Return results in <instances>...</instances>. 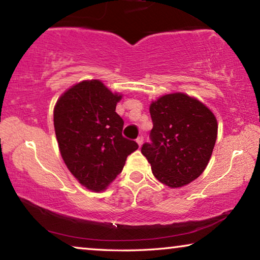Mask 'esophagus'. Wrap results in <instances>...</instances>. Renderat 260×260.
Listing matches in <instances>:
<instances>
[{
  "instance_id": "esophagus-1",
  "label": "esophagus",
  "mask_w": 260,
  "mask_h": 260,
  "mask_svg": "<svg viewBox=\"0 0 260 260\" xmlns=\"http://www.w3.org/2000/svg\"><path fill=\"white\" fill-rule=\"evenodd\" d=\"M137 142H138V145H139V147H141V145H142V142H144V137H139L138 139H137Z\"/></svg>"
}]
</instances>
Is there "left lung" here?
Returning a JSON list of instances; mask_svg holds the SVG:
<instances>
[{"instance_id":"8db88e82","label":"left lung","mask_w":260,"mask_h":260,"mask_svg":"<svg viewBox=\"0 0 260 260\" xmlns=\"http://www.w3.org/2000/svg\"><path fill=\"white\" fill-rule=\"evenodd\" d=\"M152 142L141 153L160 182L178 188L196 180L206 168L218 134L211 109L184 93L162 95L149 106Z\"/></svg>"}]
</instances>
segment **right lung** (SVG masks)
Here are the masks:
<instances>
[{
	"label": "right lung",
	"instance_id": "add662e5",
	"mask_svg": "<svg viewBox=\"0 0 260 260\" xmlns=\"http://www.w3.org/2000/svg\"><path fill=\"white\" fill-rule=\"evenodd\" d=\"M121 98L100 80H85L66 90L54 107L62 159L90 191H105L121 173L127 156L139 147L122 137L123 120L115 112Z\"/></svg>",
	"mask_w": 260,
	"mask_h": 260
}]
</instances>
